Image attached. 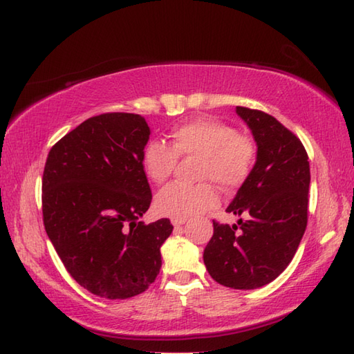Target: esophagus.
I'll return each instance as SVG.
<instances>
[{"mask_svg":"<svg viewBox=\"0 0 354 354\" xmlns=\"http://www.w3.org/2000/svg\"><path fill=\"white\" fill-rule=\"evenodd\" d=\"M185 221L187 219H173L171 223H173V227H175V228H179V227H181V225L185 223Z\"/></svg>","mask_w":354,"mask_h":354,"instance_id":"esophagus-1","label":"esophagus"}]
</instances>
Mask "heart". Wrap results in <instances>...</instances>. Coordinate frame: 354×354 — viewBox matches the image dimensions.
<instances>
[{
	"instance_id": "b5f03b06",
	"label": "heart",
	"mask_w": 354,
	"mask_h": 354,
	"mask_svg": "<svg viewBox=\"0 0 354 354\" xmlns=\"http://www.w3.org/2000/svg\"><path fill=\"white\" fill-rule=\"evenodd\" d=\"M178 158H199L196 185L170 184L158 192L155 212L170 219H189L219 205V193L239 190L254 170L257 146L246 133L221 120L201 117L178 126L170 135V146L150 141L142 150V169L155 184L173 175ZM212 182V184L209 185Z\"/></svg>"
}]
</instances>
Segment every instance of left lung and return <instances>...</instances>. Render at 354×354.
Returning a JSON list of instances; mask_svg holds the SVG:
<instances>
[{"instance_id": "8db88e82", "label": "left lung", "mask_w": 354, "mask_h": 354, "mask_svg": "<svg viewBox=\"0 0 354 354\" xmlns=\"http://www.w3.org/2000/svg\"><path fill=\"white\" fill-rule=\"evenodd\" d=\"M257 142V161L228 213L237 225L213 221L204 250L208 274L232 289H257L288 268L307 227L310 167L303 142L277 118L237 106Z\"/></svg>"}]
</instances>
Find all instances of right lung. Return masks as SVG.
Here are the masks:
<instances>
[{"label":"right lung","mask_w":354,"mask_h":354,"mask_svg":"<svg viewBox=\"0 0 354 354\" xmlns=\"http://www.w3.org/2000/svg\"><path fill=\"white\" fill-rule=\"evenodd\" d=\"M149 135L145 117L106 112L59 140L45 162V231L68 274L97 297L140 295L160 274L173 225L138 222L152 202L142 169Z\"/></svg>","instance_id":"add662e5"}]
</instances>
